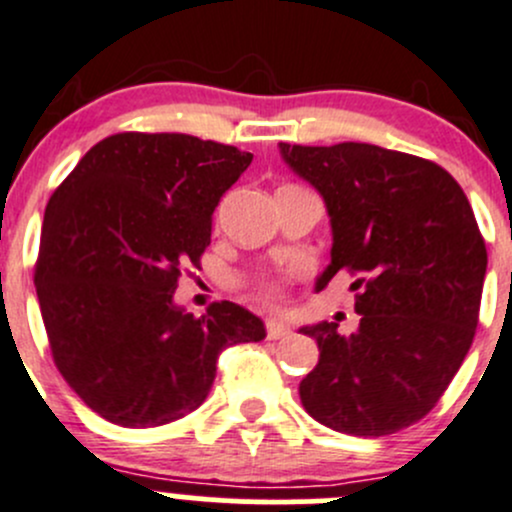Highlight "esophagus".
<instances>
[{
    "mask_svg": "<svg viewBox=\"0 0 512 512\" xmlns=\"http://www.w3.org/2000/svg\"><path fill=\"white\" fill-rule=\"evenodd\" d=\"M292 334V329H289L287 322H282V319H270L267 322V339H285Z\"/></svg>",
    "mask_w": 512,
    "mask_h": 512,
    "instance_id": "34e87169",
    "label": "esophagus"
}]
</instances>
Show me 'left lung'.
Returning <instances> with one entry per match:
<instances>
[{"instance_id":"8db88e82","label":"left lung","mask_w":512,"mask_h":512,"mask_svg":"<svg viewBox=\"0 0 512 512\" xmlns=\"http://www.w3.org/2000/svg\"><path fill=\"white\" fill-rule=\"evenodd\" d=\"M280 156L327 205L332 262L359 275V329L299 332L319 364L299 384L307 414L352 436H389L436 406L478 327L488 252L461 185L441 165L371 143L289 146Z\"/></svg>"}]
</instances>
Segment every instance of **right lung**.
Returning a JSON list of instances; mask_svg holds the SVG:
<instances>
[{"label":"right lung","instance_id":"right-lung-1","mask_svg":"<svg viewBox=\"0 0 512 512\" xmlns=\"http://www.w3.org/2000/svg\"><path fill=\"white\" fill-rule=\"evenodd\" d=\"M250 163L185 133H116L51 195L34 272L41 319L66 384L106 421H178L210 394L223 349L267 337L235 302L200 317L175 304L180 267L200 265L213 210Z\"/></svg>","mask_w":512,"mask_h":512}]
</instances>
